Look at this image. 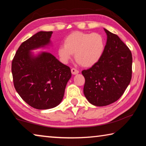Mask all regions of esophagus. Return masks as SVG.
I'll use <instances>...</instances> for the list:
<instances>
[{
    "mask_svg": "<svg viewBox=\"0 0 146 146\" xmlns=\"http://www.w3.org/2000/svg\"><path fill=\"white\" fill-rule=\"evenodd\" d=\"M71 73H72L73 75H76V74H78L79 73V71L75 68H72L71 69Z\"/></svg>",
    "mask_w": 146,
    "mask_h": 146,
    "instance_id": "obj_1",
    "label": "esophagus"
}]
</instances>
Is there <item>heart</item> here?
Returning a JSON list of instances; mask_svg holds the SVG:
<instances>
[{
    "mask_svg": "<svg viewBox=\"0 0 146 146\" xmlns=\"http://www.w3.org/2000/svg\"><path fill=\"white\" fill-rule=\"evenodd\" d=\"M105 48V40L99 33L74 32L66 37L64 45L58 49V54L64 64L75 54V60L82 67L94 66L102 58Z\"/></svg>",
    "mask_w": 146,
    "mask_h": 146,
    "instance_id": "b5f03b06",
    "label": "heart"
}]
</instances>
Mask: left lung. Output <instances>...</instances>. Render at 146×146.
Masks as SVG:
<instances>
[{
    "instance_id": "left-lung-1",
    "label": "left lung",
    "mask_w": 146,
    "mask_h": 146,
    "mask_svg": "<svg viewBox=\"0 0 146 146\" xmlns=\"http://www.w3.org/2000/svg\"><path fill=\"white\" fill-rule=\"evenodd\" d=\"M107 35L100 60L83 70L84 94L95 106L110 105L121 98L131 82L133 57L131 50L116 34L104 29Z\"/></svg>"
}]
</instances>
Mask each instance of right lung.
I'll return each mask as SVG.
<instances>
[{
  "instance_id": "add662e5",
  "label": "right lung",
  "mask_w": 146,
  "mask_h": 146,
  "mask_svg": "<svg viewBox=\"0 0 146 146\" xmlns=\"http://www.w3.org/2000/svg\"><path fill=\"white\" fill-rule=\"evenodd\" d=\"M52 31H40L19 46L11 63L13 85L23 100L39 110L61 103L71 77V69L50 53L34 56L31 50L50 43Z\"/></svg>"
}]
</instances>
